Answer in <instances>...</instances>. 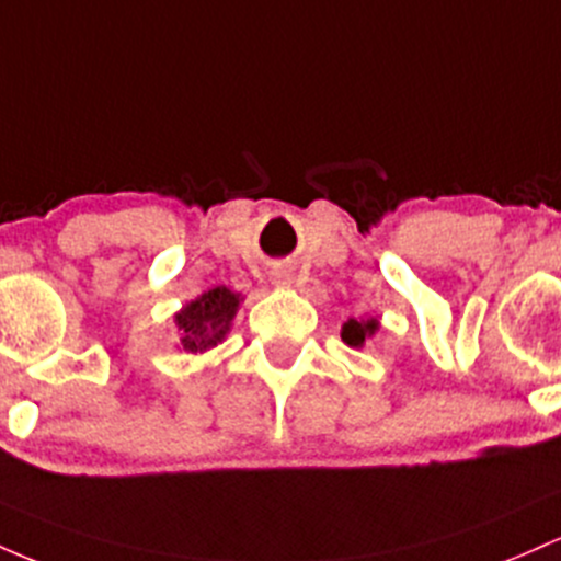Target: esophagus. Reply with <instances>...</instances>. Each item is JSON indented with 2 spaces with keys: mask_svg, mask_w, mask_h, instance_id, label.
<instances>
[{
  "mask_svg": "<svg viewBox=\"0 0 561 561\" xmlns=\"http://www.w3.org/2000/svg\"><path fill=\"white\" fill-rule=\"evenodd\" d=\"M273 283H275V286L288 288L294 283V273L288 267H275L273 270Z\"/></svg>",
  "mask_w": 561,
  "mask_h": 561,
  "instance_id": "1",
  "label": "esophagus"
}]
</instances>
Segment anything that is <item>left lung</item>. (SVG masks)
Wrapping results in <instances>:
<instances>
[{
  "label": "left lung",
  "mask_w": 561,
  "mask_h": 561,
  "mask_svg": "<svg viewBox=\"0 0 561 561\" xmlns=\"http://www.w3.org/2000/svg\"><path fill=\"white\" fill-rule=\"evenodd\" d=\"M376 331H379V320L376 318H350L347 323L342 325V342L350 344L352 350H363L365 342H368Z\"/></svg>",
  "instance_id": "8db88e82"
}]
</instances>
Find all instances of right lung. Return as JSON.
<instances>
[{"label":"right lung","mask_w":561,"mask_h":561,"mask_svg":"<svg viewBox=\"0 0 561 561\" xmlns=\"http://www.w3.org/2000/svg\"><path fill=\"white\" fill-rule=\"evenodd\" d=\"M241 301L243 297L238 291H230L228 286H217L182 305V310L174 314V325L180 333L178 347L191 352V355H198V352L204 355V352L222 344Z\"/></svg>","instance_id":"right-lung-1"}]
</instances>
